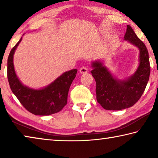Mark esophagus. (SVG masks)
I'll return each instance as SVG.
<instances>
[{"label": "esophagus", "instance_id": "34e87169", "mask_svg": "<svg viewBox=\"0 0 158 158\" xmlns=\"http://www.w3.org/2000/svg\"><path fill=\"white\" fill-rule=\"evenodd\" d=\"M89 72V69H88L87 68L85 67H81V68L79 69V73L81 74H85Z\"/></svg>", "mask_w": 158, "mask_h": 158}]
</instances>
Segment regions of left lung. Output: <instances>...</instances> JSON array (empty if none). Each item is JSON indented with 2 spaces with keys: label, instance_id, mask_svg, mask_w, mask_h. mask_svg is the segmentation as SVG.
<instances>
[{
  "label": "left lung",
  "instance_id": "1",
  "mask_svg": "<svg viewBox=\"0 0 158 158\" xmlns=\"http://www.w3.org/2000/svg\"><path fill=\"white\" fill-rule=\"evenodd\" d=\"M124 40L139 51L138 68L132 75L120 79L112 74L102 61L95 60L91 63L90 73L96 81V98L106 110H122L132 106L142 95L149 79L151 67L148 50L130 25L127 26Z\"/></svg>",
  "mask_w": 158,
  "mask_h": 158
}]
</instances>
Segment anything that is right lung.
<instances>
[{"instance_id":"right-lung-1","label":"right lung","mask_w":158,"mask_h":158,"mask_svg":"<svg viewBox=\"0 0 158 158\" xmlns=\"http://www.w3.org/2000/svg\"><path fill=\"white\" fill-rule=\"evenodd\" d=\"M20 40L12 48L7 59V79L12 93L26 109L35 115L49 116L60 111L66 105L69 87L75 78L77 69L65 72L42 89H35L23 84L14 67V54Z\"/></svg>"}]
</instances>
